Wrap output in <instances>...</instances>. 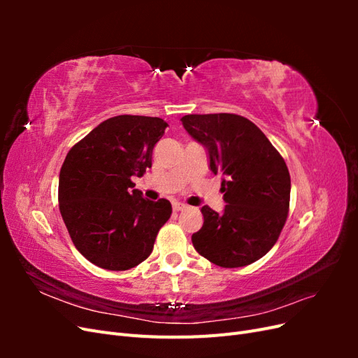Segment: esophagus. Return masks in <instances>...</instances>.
Here are the masks:
<instances>
[{
    "label": "esophagus",
    "mask_w": 358,
    "mask_h": 358,
    "mask_svg": "<svg viewBox=\"0 0 358 358\" xmlns=\"http://www.w3.org/2000/svg\"><path fill=\"white\" fill-rule=\"evenodd\" d=\"M187 209H188L187 204H182V203H175V204H173V210H175V212H183V210H187Z\"/></svg>",
    "instance_id": "obj_1"
}]
</instances>
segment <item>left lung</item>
I'll return each mask as SVG.
<instances>
[{
  "label": "left lung",
  "mask_w": 358,
  "mask_h": 358,
  "mask_svg": "<svg viewBox=\"0 0 358 358\" xmlns=\"http://www.w3.org/2000/svg\"><path fill=\"white\" fill-rule=\"evenodd\" d=\"M180 121L208 149L210 170L225 176L224 213L203 206L194 248L220 267L252 264L273 248L288 216L291 179L282 155L241 115H185Z\"/></svg>",
  "instance_id": "1"
}]
</instances>
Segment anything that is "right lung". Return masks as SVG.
Instances as JSON below:
<instances>
[{
  "instance_id": "1",
  "label": "right lung",
  "mask_w": 358,
  "mask_h": 358,
  "mask_svg": "<svg viewBox=\"0 0 358 358\" xmlns=\"http://www.w3.org/2000/svg\"><path fill=\"white\" fill-rule=\"evenodd\" d=\"M161 117L119 115L76 143L59 171V212L76 249L106 270H128L150 255L171 215L166 199L150 201L134 188L152 166L166 131Z\"/></svg>"
}]
</instances>
